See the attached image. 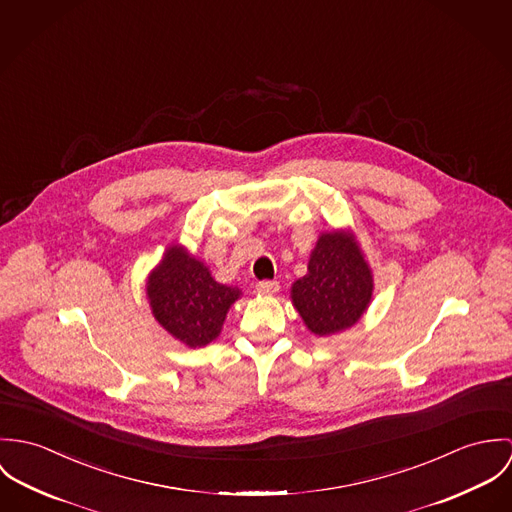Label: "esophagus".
<instances>
[{"mask_svg": "<svg viewBox=\"0 0 512 512\" xmlns=\"http://www.w3.org/2000/svg\"><path fill=\"white\" fill-rule=\"evenodd\" d=\"M257 292L261 294V296H271V294H275V292H279V283L277 281H261V283H257Z\"/></svg>", "mask_w": 512, "mask_h": 512, "instance_id": "esophagus-1", "label": "esophagus"}]
</instances>
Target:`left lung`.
<instances>
[{
	"label": "left lung",
	"instance_id": "obj_1",
	"mask_svg": "<svg viewBox=\"0 0 512 512\" xmlns=\"http://www.w3.org/2000/svg\"><path fill=\"white\" fill-rule=\"evenodd\" d=\"M290 298L306 328L320 338L361 320L373 298V273L349 231L318 237L308 273L292 284Z\"/></svg>",
	"mask_w": 512,
	"mask_h": 512
}]
</instances>
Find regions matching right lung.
I'll list each match as a JSON object with an SVG mask.
<instances>
[{
	"mask_svg": "<svg viewBox=\"0 0 512 512\" xmlns=\"http://www.w3.org/2000/svg\"><path fill=\"white\" fill-rule=\"evenodd\" d=\"M239 296V288L218 283L200 259L174 243L147 277L155 320L188 347H204L216 340Z\"/></svg>",
	"mask_w": 512,
	"mask_h": 512,
	"instance_id": "right-lung-1",
	"label": "right lung"
}]
</instances>
